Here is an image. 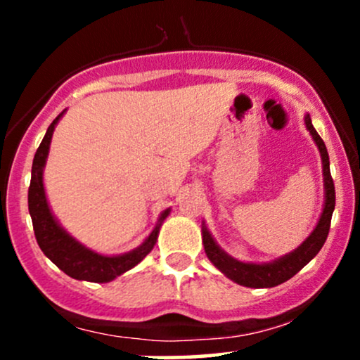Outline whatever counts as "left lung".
Here are the masks:
<instances>
[{"instance_id": "1", "label": "left lung", "mask_w": 360, "mask_h": 360, "mask_svg": "<svg viewBox=\"0 0 360 360\" xmlns=\"http://www.w3.org/2000/svg\"><path fill=\"white\" fill-rule=\"evenodd\" d=\"M304 125H307L308 131L311 134L313 140H315L318 150L321 155V164H323V186H325V205L323 212L320 214L315 230L309 233V237L304 240L298 249H295L289 254L283 255V257L272 260V262L264 264H252V262H240V260L230 257L225 250L218 247L214 242L212 233L205 226L201 229L203 233V245L208 259L212 260L218 271L229 279L235 281L240 286L247 288H274L278 284L284 283V281L291 279L296 272H300L304 266L320 252L321 247L328 237L330 221H332V213L335 210V186H333L332 174H330V160L328 152H326L325 142L321 140L318 131L313 127L311 118L309 115H304Z\"/></svg>"}]
</instances>
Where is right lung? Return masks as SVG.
Returning a JSON list of instances; mask_svg holds the SVG:
<instances>
[{
  "label": "right lung",
  "instance_id": "right-lung-1",
  "mask_svg": "<svg viewBox=\"0 0 360 360\" xmlns=\"http://www.w3.org/2000/svg\"><path fill=\"white\" fill-rule=\"evenodd\" d=\"M62 115H64V111L47 128V134H45L42 143L37 148L34 164H32V181L30 188H28V212H30L32 223H34L35 238L44 254L71 278L89 281V283H110V281L118 278L120 274L137 266L140 260L154 249L160 225L166 220L171 210L167 208L166 212H162L155 229L143 240L142 245H139L137 249L131 252H127V254L108 257V255L96 254L94 250L77 242L76 238H72L53 218L44 189V167L45 162H47L53 128H56Z\"/></svg>",
  "mask_w": 360,
  "mask_h": 360
}]
</instances>
